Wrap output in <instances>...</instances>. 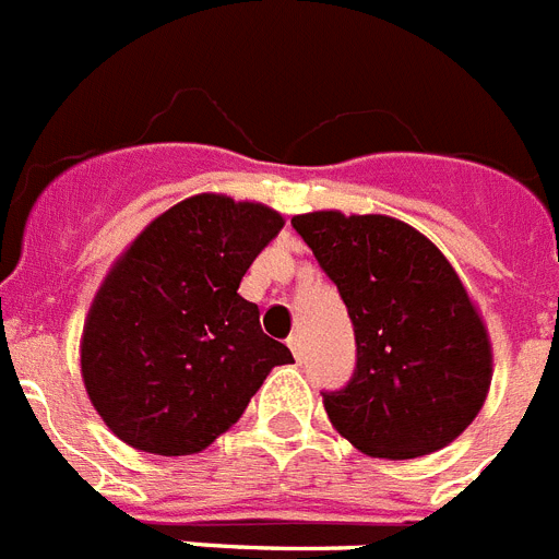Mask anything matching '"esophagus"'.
Listing matches in <instances>:
<instances>
[{"mask_svg":"<svg viewBox=\"0 0 559 559\" xmlns=\"http://www.w3.org/2000/svg\"><path fill=\"white\" fill-rule=\"evenodd\" d=\"M288 347H290V353H294V359H302V336H299V333H290L288 336Z\"/></svg>","mask_w":559,"mask_h":559,"instance_id":"esophagus-1","label":"esophagus"}]
</instances>
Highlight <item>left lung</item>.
Instances as JSON below:
<instances>
[{
  "mask_svg": "<svg viewBox=\"0 0 559 559\" xmlns=\"http://www.w3.org/2000/svg\"><path fill=\"white\" fill-rule=\"evenodd\" d=\"M290 226L336 285L356 367L322 393L333 427L390 461L427 455L472 424L492 381V347L447 257L384 214L311 212Z\"/></svg>",
  "mask_w": 559,
  "mask_h": 559,
  "instance_id": "obj_1",
  "label": "left lung"
}]
</instances>
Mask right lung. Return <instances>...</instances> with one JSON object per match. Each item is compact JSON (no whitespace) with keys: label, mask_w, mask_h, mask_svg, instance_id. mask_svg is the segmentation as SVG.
<instances>
[{"label":"right lung","mask_w":559,"mask_h":559,"mask_svg":"<svg viewBox=\"0 0 559 559\" xmlns=\"http://www.w3.org/2000/svg\"><path fill=\"white\" fill-rule=\"evenodd\" d=\"M283 228L260 203L194 194L138 234L90 308L81 376L90 402L135 450L192 455L246 413L271 367L294 361L237 294Z\"/></svg>","instance_id":"1"}]
</instances>
